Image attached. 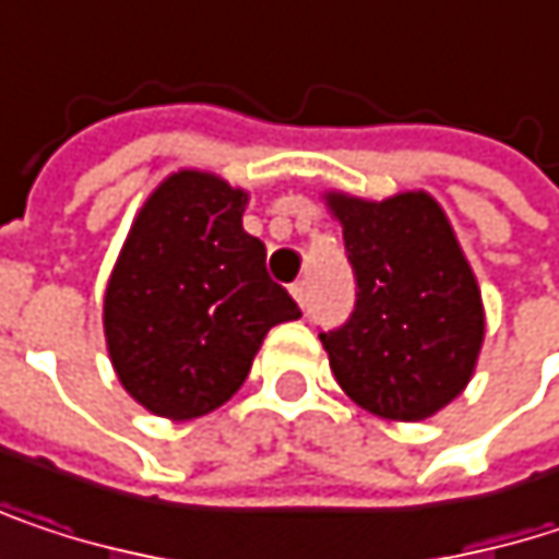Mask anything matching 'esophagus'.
<instances>
[{"label": "esophagus", "instance_id": "1", "mask_svg": "<svg viewBox=\"0 0 559 559\" xmlns=\"http://www.w3.org/2000/svg\"><path fill=\"white\" fill-rule=\"evenodd\" d=\"M290 297L304 307V304H307V284H304V281H294V284H290Z\"/></svg>", "mask_w": 559, "mask_h": 559}]
</instances>
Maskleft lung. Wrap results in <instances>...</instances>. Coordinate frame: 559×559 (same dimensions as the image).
<instances>
[{
    "mask_svg": "<svg viewBox=\"0 0 559 559\" xmlns=\"http://www.w3.org/2000/svg\"><path fill=\"white\" fill-rule=\"evenodd\" d=\"M358 281L352 320L320 332L338 386L390 423H423L477 371L486 313L477 275L429 191L383 201L323 191Z\"/></svg>",
    "mask_w": 559,
    "mask_h": 559,
    "instance_id": "1",
    "label": "left lung"
}]
</instances>
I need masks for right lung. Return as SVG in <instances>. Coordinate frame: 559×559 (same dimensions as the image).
Here are the masks:
<instances>
[{
  "label": "right lung",
  "mask_w": 559,
  "mask_h": 559,
  "mask_svg": "<svg viewBox=\"0 0 559 559\" xmlns=\"http://www.w3.org/2000/svg\"><path fill=\"white\" fill-rule=\"evenodd\" d=\"M246 204L227 178L178 169L130 224L102 323L118 381L153 416L188 423L224 406L269 330L300 317L242 229Z\"/></svg>",
  "instance_id": "add662e5"
}]
</instances>
